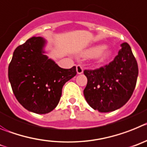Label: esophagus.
<instances>
[{
  "label": "esophagus",
  "instance_id": "obj_1",
  "mask_svg": "<svg viewBox=\"0 0 147 147\" xmlns=\"http://www.w3.org/2000/svg\"><path fill=\"white\" fill-rule=\"evenodd\" d=\"M76 71H77V73L80 75V74H82L83 72V69L81 65H77L76 67Z\"/></svg>",
  "mask_w": 147,
  "mask_h": 147
}]
</instances>
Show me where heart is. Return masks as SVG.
I'll return each instance as SVG.
<instances>
[{
	"instance_id": "heart-1",
	"label": "heart",
	"mask_w": 147,
	"mask_h": 147,
	"mask_svg": "<svg viewBox=\"0 0 147 147\" xmlns=\"http://www.w3.org/2000/svg\"><path fill=\"white\" fill-rule=\"evenodd\" d=\"M83 55L86 58L96 57L97 63L102 64L111 57L112 51L109 47H105V45L99 44L86 50Z\"/></svg>"
}]
</instances>
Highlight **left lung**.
<instances>
[{
    "label": "left lung",
    "mask_w": 147,
    "mask_h": 147,
    "mask_svg": "<svg viewBox=\"0 0 147 147\" xmlns=\"http://www.w3.org/2000/svg\"><path fill=\"white\" fill-rule=\"evenodd\" d=\"M113 61L94 70H84L87 85L84 96L93 109L102 113L111 112L125 105L136 85L138 67L131 47L127 42L121 45Z\"/></svg>",
    "instance_id": "1"
}]
</instances>
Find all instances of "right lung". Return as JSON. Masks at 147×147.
Here are the masks:
<instances>
[{
    "label": "right lung",
    "instance_id": "obj_1",
    "mask_svg": "<svg viewBox=\"0 0 147 147\" xmlns=\"http://www.w3.org/2000/svg\"><path fill=\"white\" fill-rule=\"evenodd\" d=\"M46 40L33 36L14 50L8 75L18 101L29 111L45 114L57 106L76 67L63 69L45 55Z\"/></svg>",
    "mask_w": 147,
    "mask_h": 147
}]
</instances>
